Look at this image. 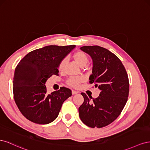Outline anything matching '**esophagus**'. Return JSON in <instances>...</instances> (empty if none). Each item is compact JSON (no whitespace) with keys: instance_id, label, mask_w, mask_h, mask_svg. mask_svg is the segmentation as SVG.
I'll list each match as a JSON object with an SVG mask.
<instances>
[{"instance_id":"34e87169","label":"esophagus","mask_w":150,"mask_h":150,"mask_svg":"<svg viewBox=\"0 0 150 150\" xmlns=\"http://www.w3.org/2000/svg\"><path fill=\"white\" fill-rule=\"evenodd\" d=\"M77 93H78V91H74V90H72V94H76Z\"/></svg>"}]
</instances>
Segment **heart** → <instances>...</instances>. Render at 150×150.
<instances>
[{
	"instance_id": "b5f03b06",
	"label": "heart",
	"mask_w": 150,
	"mask_h": 150,
	"mask_svg": "<svg viewBox=\"0 0 150 150\" xmlns=\"http://www.w3.org/2000/svg\"><path fill=\"white\" fill-rule=\"evenodd\" d=\"M74 58L75 61L78 63V64L81 67H84L88 63L89 61V57L83 51H78L76 52L74 54ZM67 61V59L64 58L62 59V61H61L59 66V68L60 70H62L64 68L66 63ZM83 78L81 77H71V78H69L67 81V84L72 86V87L77 88L78 87L79 84L83 82Z\"/></svg>"
}]
</instances>
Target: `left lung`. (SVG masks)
Masks as SVG:
<instances>
[{"mask_svg":"<svg viewBox=\"0 0 150 150\" xmlns=\"http://www.w3.org/2000/svg\"><path fill=\"white\" fill-rule=\"evenodd\" d=\"M81 49L93 59L89 83H94L101 92L95 99L81 93L84 102L79 108V115L88 126L103 128L120 116L128 100V74L120 59L108 49L98 46H83Z\"/></svg>","mask_w":150,"mask_h":150,"instance_id":"8db88e82","label":"left lung"}]
</instances>
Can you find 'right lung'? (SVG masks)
I'll return each mask as SVG.
<instances>
[{
	"instance_id": "obj_1",
	"label": "right lung",
	"mask_w": 150,
	"mask_h": 150,
	"mask_svg": "<svg viewBox=\"0 0 150 150\" xmlns=\"http://www.w3.org/2000/svg\"><path fill=\"white\" fill-rule=\"evenodd\" d=\"M75 47L47 46L29 52L16 67L13 78V94L16 105L28 120L46 125L57 117L62 103L71 96L65 87L48 94L45 83L52 75H59L62 59Z\"/></svg>"
}]
</instances>
